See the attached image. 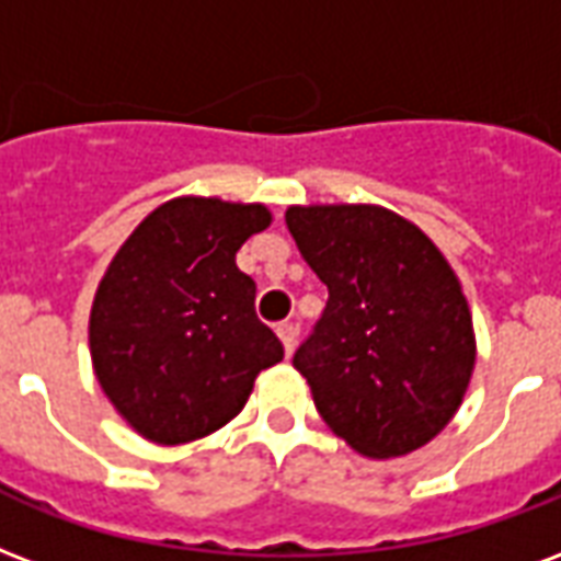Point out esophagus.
<instances>
[{"label": "esophagus", "instance_id": "34e87169", "mask_svg": "<svg viewBox=\"0 0 561 561\" xmlns=\"http://www.w3.org/2000/svg\"><path fill=\"white\" fill-rule=\"evenodd\" d=\"M276 333H279L282 344H285V354H291L294 344H297V333H300V330H297V323L282 321L279 327H276Z\"/></svg>", "mask_w": 561, "mask_h": 561}]
</instances>
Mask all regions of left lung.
Instances as JSON below:
<instances>
[{"instance_id":"8db88e82","label":"left lung","mask_w":561,"mask_h":561,"mask_svg":"<svg viewBox=\"0 0 561 561\" xmlns=\"http://www.w3.org/2000/svg\"><path fill=\"white\" fill-rule=\"evenodd\" d=\"M288 231L327 285L294 368L347 446L401 458L458 413L476 365L472 314L431 238L377 205L288 207Z\"/></svg>"}]
</instances>
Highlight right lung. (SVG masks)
Listing matches in <instances>:
<instances>
[{
	"label": "right lung",
	"mask_w": 561,
	"mask_h": 561,
	"mask_svg": "<svg viewBox=\"0 0 561 561\" xmlns=\"http://www.w3.org/2000/svg\"><path fill=\"white\" fill-rule=\"evenodd\" d=\"M267 226L264 205L184 196L148 214L115 252L91 306V363L145 439L178 446L214 434L285 356L255 314V282L234 264Z\"/></svg>",
	"instance_id": "add662e5"
}]
</instances>
